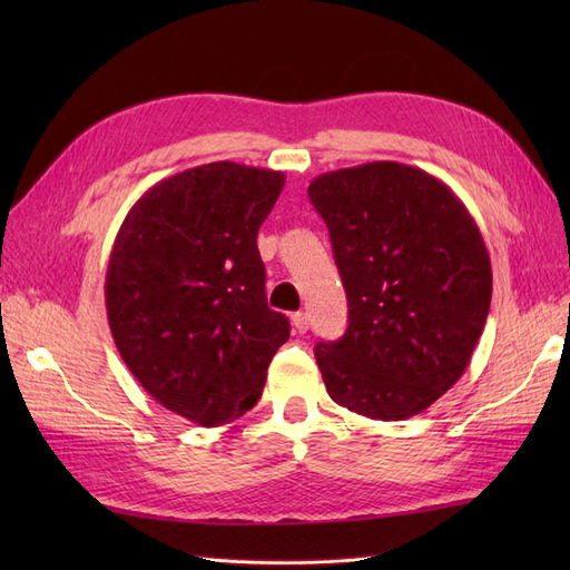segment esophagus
<instances>
[{"label":"esophagus","instance_id":"esophagus-1","mask_svg":"<svg viewBox=\"0 0 570 570\" xmlns=\"http://www.w3.org/2000/svg\"><path fill=\"white\" fill-rule=\"evenodd\" d=\"M292 325L297 327V333H306L308 331V316L304 312L292 314Z\"/></svg>","mask_w":570,"mask_h":570}]
</instances>
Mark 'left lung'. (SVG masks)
<instances>
[{
    "label": "left lung",
    "instance_id": "1",
    "mask_svg": "<svg viewBox=\"0 0 570 570\" xmlns=\"http://www.w3.org/2000/svg\"><path fill=\"white\" fill-rule=\"evenodd\" d=\"M308 199L331 233L350 325L316 344L331 400L404 421L469 366L492 299L490 254L463 202L396 161L323 174Z\"/></svg>",
    "mask_w": 570,
    "mask_h": 570
}]
</instances>
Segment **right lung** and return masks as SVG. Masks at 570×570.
Returning a JSON list of instances; mask_svg holds the SVG:
<instances>
[{
    "instance_id": "add662e5",
    "label": "right lung",
    "mask_w": 570,
    "mask_h": 570,
    "mask_svg": "<svg viewBox=\"0 0 570 570\" xmlns=\"http://www.w3.org/2000/svg\"><path fill=\"white\" fill-rule=\"evenodd\" d=\"M285 176L214 161L135 202L107 268V316L126 366L154 400L214 428L264 392L289 323L266 302L256 235Z\"/></svg>"
}]
</instances>
